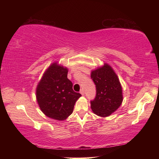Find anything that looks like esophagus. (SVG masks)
I'll return each instance as SVG.
<instances>
[{
    "label": "esophagus",
    "instance_id": "34e87169",
    "mask_svg": "<svg viewBox=\"0 0 159 159\" xmlns=\"http://www.w3.org/2000/svg\"><path fill=\"white\" fill-rule=\"evenodd\" d=\"M80 93L82 95H83L85 94V91H84V89H83V88H82L81 90H80Z\"/></svg>",
    "mask_w": 159,
    "mask_h": 159
}]
</instances>
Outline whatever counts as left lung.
Wrapping results in <instances>:
<instances>
[{"label": "left lung", "instance_id": "obj_1", "mask_svg": "<svg viewBox=\"0 0 159 159\" xmlns=\"http://www.w3.org/2000/svg\"><path fill=\"white\" fill-rule=\"evenodd\" d=\"M90 77L96 86L95 98L90 101L91 109L96 115L108 116L118 109L123 102L119 79L107 64L93 71Z\"/></svg>", "mask_w": 159, "mask_h": 159}]
</instances>
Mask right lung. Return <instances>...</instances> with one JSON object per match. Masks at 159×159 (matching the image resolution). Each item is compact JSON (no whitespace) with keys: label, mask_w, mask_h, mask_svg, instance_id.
Listing matches in <instances>:
<instances>
[{"label":"right lung","mask_w":159,"mask_h":159,"mask_svg":"<svg viewBox=\"0 0 159 159\" xmlns=\"http://www.w3.org/2000/svg\"><path fill=\"white\" fill-rule=\"evenodd\" d=\"M68 69L53 63L43 76L36 88L40 109L48 117L63 120L73 112L74 104L81 95L74 92L73 83L67 79Z\"/></svg>","instance_id":"obj_1"}]
</instances>
